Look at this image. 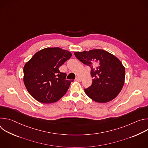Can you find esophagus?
<instances>
[{
	"label": "esophagus",
	"instance_id": "esophagus-1",
	"mask_svg": "<svg viewBox=\"0 0 148 148\" xmlns=\"http://www.w3.org/2000/svg\"><path fill=\"white\" fill-rule=\"evenodd\" d=\"M75 80H76L77 81L80 82V81H81V78H80V77H77L75 78Z\"/></svg>",
	"mask_w": 148,
	"mask_h": 148
}]
</instances>
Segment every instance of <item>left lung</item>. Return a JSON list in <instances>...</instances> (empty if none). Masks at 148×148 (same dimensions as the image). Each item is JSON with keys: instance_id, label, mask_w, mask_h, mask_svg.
<instances>
[{"instance_id": "left-lung-1", "label": "left lung", "mask_w": 148, "mask_h": 148, "mask_svg": "<svg viewBox=\"0 0 148 148\" xmlns=\"http://www.w3.org/2000/svg\"><path fill=\"white\" fill-rule=\"evenodd\" d=\"M83 64L91 69L92 85L84 89L86 94L97 102L105 103L114 99L124 84L125 69L120 60L103 50L75 52Z\"/></svg>"}]
</instances>
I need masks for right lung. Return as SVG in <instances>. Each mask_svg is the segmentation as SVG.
Returning <instances> with one entry per match:
<instances>
[{
  "instance_id": "right-lung-1",
  "label": "right lung",
  "mask_w": 148,
  "mask_h": 148,
  "mask_svg": "<svg viewBox=\"0 0 148 148\" xmlns=\"http://www.w3.org/2000/svg\"><path fill=\"white\" fill-rule=\"evenodd\" d=\"M72 54L58 47L46 48L36 53L23 68L25 85L37 101L45 103L55 102L64 96L72 81L58 69Z\"/></svg>"
}]
</instances>
